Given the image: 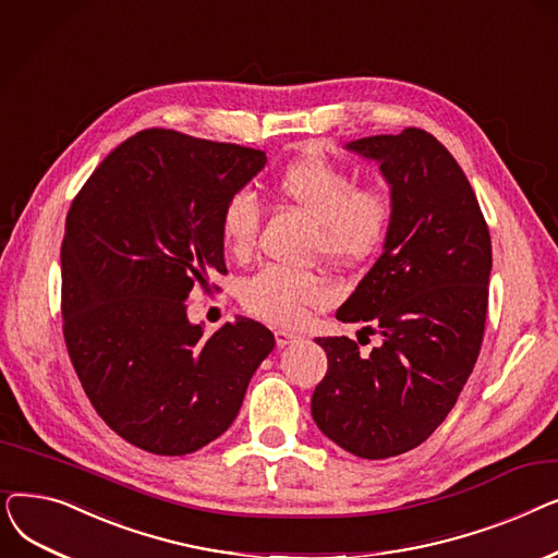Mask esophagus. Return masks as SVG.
Here are the masks:
<instances>
[{"label":"esophagus","instance_id":"obj_1","mask_svg":"<svg viewBox=\"0 0 558 558\" xmlns=\"http://www.w3.org/2000/svg\"><path fill=\"white\" fill-rule=\"evenodd\" d=\"M299 339V335H294V332H287V330H278L276 332V343H278V348H284V345H289V343H294Z\"/></svg>","mask_w":558,"mask_h":558}]
</instances>
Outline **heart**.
Here are the masks:
<instances>
[{
	"label": "heart",
	"mask_w": 558,
	"mask_h": 558,
	"mask_svg": "<svg viewBox=\"0 0 558 558\" xmlns=\"http://www.w3.org/2000/svg\"><path fill=\"white\" fill-rule=\"evenodd\" d=\"M278 192L316 221V248L332 259L362 262L383 248L391 230L389 194L377 187H357L353 171L326 156H305L291 162L278 179ZM259 203L253 192L238 190L221 208V238L234 255H248L257 242ZM332 301L330 282L310 271L267 267L242 287L248 314L274 326H299L310 310Z\"/></svg>",
	"instance_id": "1"
}]
</instances>
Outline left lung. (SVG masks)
I'll list each match as a JSON object with an SVG mask.
<instances>
[{
  "mask_svg": "<svg viewBox=\"0 0 558 558\" xmlns=\"http://www.w3.org/2000/svg\"><path fill=\"white\" fill-rule=\"evenodd\" d=\"M375 160L391 190L385 251L337 310L383 345L360 355L348 337H320L328 373L312 418L362 459L421 446L446 421L477 362L493 267L477 196L446 146L421 129L345 144Z\"/></svg>",
  "mask_w": 558,
  "mask_h": 558,
  "instance_id": "left-lung-1",
  "label": "left lung"
}]
</instances>
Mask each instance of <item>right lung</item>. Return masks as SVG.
<instances>
[{"label": "right lung", "mask_w": 558, "mask_h": 558, "mask_svg": "<svg viewBox=\"0 0 558 558\" xmlns=\"http://www.w3.org/2000/svg\"><path fill=\"white\" fill-rule=\"evenodd\" d=\"M267 165L240 144L146 129L81 187L61 246L63 335L97 414L140 450L181 457L238 418L276 339L238 316L213 337L187 299L226 274L221 208Z\"/></svg>", "instance_id": "obj_1"}]
</instances>
